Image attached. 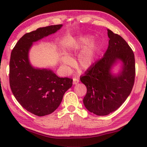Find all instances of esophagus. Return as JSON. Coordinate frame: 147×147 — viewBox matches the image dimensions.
I'll return each instance as SVG.
<instances>
[{
    "instance_id": "1",
    "label": "esophagus",
    "mask_w": 147,
    "mask_h": 147,
    "mask_svg": "<svg viewBox=\"0 0 147 147\" xmlns=\"http://www.w3.org/2000/svg\"><path fill=\"white\" fill-rule=\"evenodd\" d=\"M79 82H80V80H79L78 78H73V84H78Z\"/></svg>"
}]
</instances>
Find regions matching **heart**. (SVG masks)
Listing matches in <instances>:
<instances>
[{
	"instance_id": "heart-1",
	"label": "heart",
	"mask_w": 147,
	"mask_h": 147,
	"mask_svg": "<svg viewBox=\"0 0 147 147\" xmlns=\"http://www.w3.org/2000/svg\"><path fill=\"white\" fill-rule=\"evenodd\" d=\"M91 40L92 38L90 36L75 39L66 49L68 53L69 51H76L85 47L80 52L76 59L77 66L81 70H87L90 68L95 60L97 46L94 41H91ZM61 63L62 65L69 67L73 64V60L67 54H63L61 56Z\"/></svg>"
}]
</instances>
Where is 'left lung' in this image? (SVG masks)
<instances>
[{
	"instance_id": "obj_1",
	"label": "left lung",
	"mask_w": 147,
	"mask_h": 147,
	"mask_svg": "<svg viewBox=\"0 0 147 147\" xmlns=\"http://www.w3.org/2000/svg\"><path fill=\"white\" fill-rule=\"evenodd\" d=\"M109 45L103 58L94 63L80 80L87 88L83 99L88 111L99 116L117 110L132 90L135 80V57L132 50L121 36L108 29ZM121 63L118 74L112 69Z\"/></svg>"
}]
</instances>
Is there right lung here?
I'll list each match as a JSON object with an SVG mask.
<instances>
[{"label": "right lung", "mask_w": 147, "mask_h": 147, "mask_svg": "<svg viewBox=\"0 0 147 147\" xmlns=\"http://www.w3.org/2000/svg\"><path fill=\"white\" fill-rule=\"evenodd\" d=\"M62 24L39 28L24 34L12 50L9 61V85L16 100L29 112L45 116L61 104L73 80L60 78L49 69L36 68L29 59L34 42L56 33Z\"/></svg>", "instance_id": "add662e5"}]
</instances>
